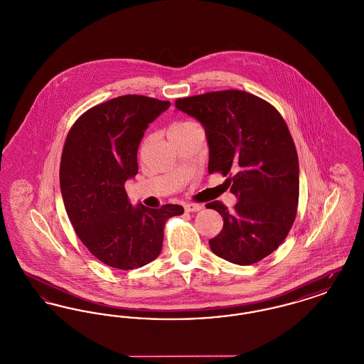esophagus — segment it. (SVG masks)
<instances>
[{"label": "esophagus", "instance_id": "obj_1", "mask_svg": "<svg viewBox=\"0 0 364 364\" xmlns=\"http://www.w3.org/2000/svg\"><path fill=\"white\" fill-rule=\"evenodd\" d=\"M202 206L200 205H196V203H186L184 205V210L187 211V213H192V211H200L202 210Z\"/></svg>", "mask_w": 364, "mask_h": 364}]
</instances>
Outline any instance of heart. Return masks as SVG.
<instances>
[{"label":"heart","instance_id":"1","mask_svg":"<svg viewBox=\"0 0 364 364\" xmlns=\"http://www.w3.org/2000/svg\"><path fill=\"white\" fill-rule=\"evenodd\" d=\"M191 125H193V124L188 122H177V124H173V125L169 128L168 135H176V134H180V132H183L184 129L190 128Z\"/></svg>","mask_w":364,"mask_h":364}]
</instances>
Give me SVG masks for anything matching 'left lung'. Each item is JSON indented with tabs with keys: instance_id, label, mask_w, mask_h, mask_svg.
Returning a JSON list of instances; mask_svg holds the SVG:
<instances>
[{
	"instance_id": "8db88e82",
	"label": "left lung",
	"mask_w": 364,
	"mask_h": 364,
	"mask_svg": "<svg viewBox=\"0 0 364 364\" xmlns=\"http://www.w3.org/2000/svg\"><path fill=\"white\" fill-rule=\"evenodd\" d=\"M176 109L205 128L208 172L226 178L236 196L229 211L218 200L224 228L208 244L235 264H252L270 255L292 228L299 200V159L281 114L258 97L239 91H214L176 101Z\"/></svg>"
}]
</instances>
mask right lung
I'll return each instance as SVG.
<instances>
[{
  "label": "right lung",
  "instance_id": "right-lung-1",
  "mask_svg": "<svg viewBox=\"0 0 364 364\" xmlns=\"http://www.w3.org/2000/svg\"><path fill=\"white\" fill-rule=\"evenodd\" d=\"M171 106L122 95L87 110L70 128L60 164L64 206L76 235L105 264L132 270L161 254L168 218L183 206H132L124 188L138 174V149L149 124Z\"/></svg>",
  "mask_w": 364,
  "mask_h": 364
}]
</instances>
